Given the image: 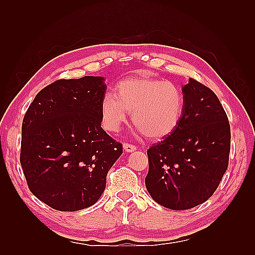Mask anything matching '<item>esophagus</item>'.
Masks as SVG:
<instances>
[{
	"label": "esophagus",
	"mask_w": 255,
	"mask_h": 255,
	"mask_svg": "<svg viewBox=\"0 0 255 255\" xmlns=\"http://www.w3.org/2000/svg\"><path fill=\"white\" fill-rule=\"evenodd\" d=\"M124 149L125 151H127V152H133L134 150H137V147L131 143H124Z\"/></svg>",
	"instance_id": "34e87169"
}]
</instances>
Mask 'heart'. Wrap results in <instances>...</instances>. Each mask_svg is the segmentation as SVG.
<instances>
[{
    "instance_id": "obj_1",
    "label": "heart",
    "mask_w": 255,
    "mask_h": 255,
    "mask_svg": "<svg viewBox=\"0 0 255 255\" xmlns=\"http://www.w3.org/2000/svg\"><path fill=\"white\" fill-rule=\"evenodd\" d=\"M185 97L178 85L169 81L132 78L121 81L116 95L107 93L101 103L102 124L118 131L131 113L134 126L150 139L169 136L181 124Z\"/></svg>"
}]
</instances>
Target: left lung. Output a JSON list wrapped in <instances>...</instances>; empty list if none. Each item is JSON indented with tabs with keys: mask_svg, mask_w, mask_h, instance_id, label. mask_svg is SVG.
<instances>
[{
	"mask_svg": "<svg viewBox=\"0 0 255 255\" xmlns=\"http://www.w3.org/2000/svg\"><path fill=\"white\" fill-rule=\"evenodd\" d=\"M182 91L181 124L147 151L145 187L156 203L173 210L205 203L219 186L230 153V125L217 95L192 78Z\"/></svg>",
	"mask_w": 255,
	"mask_h": 255,
	"instance_id": "8db88e82",
	"label": "left lung"
}]
</instances>
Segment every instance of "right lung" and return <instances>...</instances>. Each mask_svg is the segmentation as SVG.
Instances as JSON below:
<instances>
[{
  "instance_id": "right-lung-1",
  "label": "right lung",
  "mask_w": 255,
  "mask_h": 255,
  "mask_svg": "<svg viewBox=\"0 0 255 255\" xmlns=\"http://www.w3.org/2000/svg\"><path fill=\"white\" fill-rule=\"evenodd\" d=\"M103 77L58 80L42 89L21 125L20 164L30 192L60 211L94 205L123 153L101 127Z\"/></svg>"
}]
</instances>
